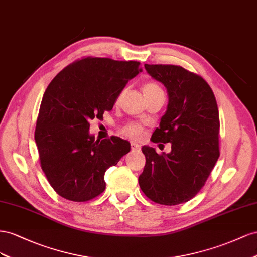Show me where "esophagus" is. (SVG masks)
<instances>
[{
    "instance_id": "obj_1",
    "label": "esophagus",
    "mask_w": 257,
    "mask_h": 257,
    "mask_svg": "<svg viewBox=\"0 0 257 257\" xmlns=\"http://www.w3.org/2000/svg\"><path fill=\"white\" fill-rule=\"evenodd\" d=\"M130 146H131V151H134V152H139L141 150V145H139L136 142H131Z\"/></svg>"
}]
</instances>
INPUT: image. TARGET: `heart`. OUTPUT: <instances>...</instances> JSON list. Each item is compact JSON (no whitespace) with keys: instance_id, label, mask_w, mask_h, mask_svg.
I'll list each match as a JSON object with an SVG mask.
<instances>
[{"instance_id":"heart-1","label":"heart","mask_w":257,"mask_h":257,"mask_svg":"<svg viewBox=\"0 0 257 257\" xmlns=\"http://www.w3.org/2000/svg\"><path fill=\"white\" fill-rule=\"evenodd\" d=\"M142 91L145 98H149L158 92H163L161 88L155 82H152V80H146V82L143 83ZM121 133L130 139H140L143 136V129L141 124L137 122H129L121 128Z\"/></svg>"}]
</instances>
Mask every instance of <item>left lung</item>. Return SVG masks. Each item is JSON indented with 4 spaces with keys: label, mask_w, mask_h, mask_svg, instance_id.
<instances>
[{
    "label": "left lung",
    "mask_w": 257,
    "mask_h": 257,
    "mask_svg": "<svg viewBox=\"0 0 257 257\" xmlns=\"http://www.w3.org/2000/svg\"><path fill=\"white\" fill-rule=\"evenodd\" d=\"M144 67L167 88V112L152 141L171 143V153L143 146L145 166L139 184L152 201L177 206L200 192L219 157L216 99L206 80L180 65Z\"/></svg>",
    "instance_id": "left-lung-1"
}]
</instances>
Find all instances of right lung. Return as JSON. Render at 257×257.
I'll return each mask as SVG.
<instances>
[{"label": "right lung", "mask_w": 257, "mask_h": 257, "mask_svg": "<svg viewBox=\"0 0 257 257\" xmlns=\"http://www.w3.org/2000/svg\"><path fill=\"white\" fill-rule=\"evenodd\" d=\"M141 71L138 61L84 57L48 85L34 139L42 170L59 196L86 202L104 192L105 171L129 153L130 143L118 137L96 140L89 121L112 111L129 79Z\"/></svg>", "instance_id": "add662e5"}]
</instances>
